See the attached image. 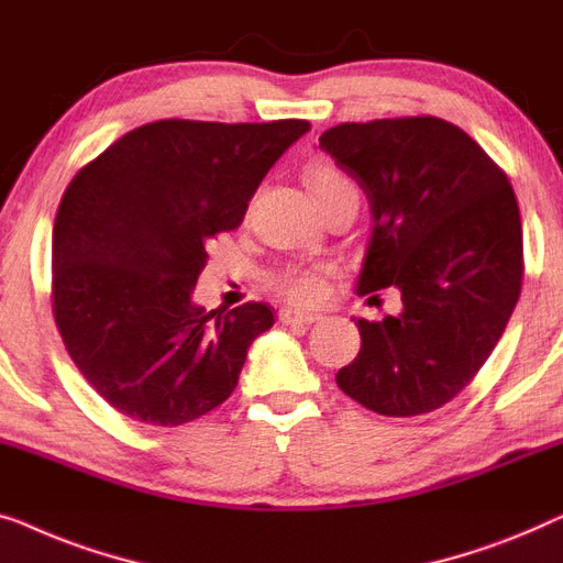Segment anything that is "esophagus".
<instances>
[{
    "label": "esophagus",
    "mask_w": 563,
    "mask_h": 563,
    "mask_svg": "<svg viewBox=\"0 0 563 563\" xmlns=\"http://www.w3.org/2000/svg\"><path fill=\"white\" fill-rule=\"evenodd\" d=\"M278 316H280L283 323H313V321H319V313L298 311V308H280Z\"/></svg>",
    "instance_id": "obj_1"
}]
</instances>
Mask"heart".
I'll return each mask as SVG.
<instances>
[{
    "instance_id": "1",
    "label": "heart",
    "mask_w": 563,
    "mask_h": 563,
    "mask_svg": "<svg viewBox=\"0 0 563 563\" xmlns=\"http://www.w3.org/2000/svg\"><path fill=\"white\" fill-rule=\"evenodd\" d=\"M308 186L313 188L319 203H327L344 191H357L352 180L342 176L336 168H331V165H313V168H308ZM267 283H271L273 292H278L283 300H290L296 306L319 303L323 292H327V278H323L319 267L288 265L273 273Z\"/></svg>"
}]
</instances>
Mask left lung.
Returning a JSON list of instances; mask_svg holds the SVG:
<instances>
[{
    "instance_id": "obj_1",
    "label": "left lung",
    "mask_w": 563,
    "mask_h": 563,
    "mask_svg": "<svg viewBox=\"0 0 563 563\" xmlns=\"http://www.w3.org/2000/svg\"><path fill=\"white\" fill-rule=\"evenodd\" d=\"M321 150L369 199L360 296L400 292V313L357 321L362 346L336 385L379 416L439 410L472 383L522 288V227L508 176L439 117L344 122Z\"/></svg>"
}]
</instances>
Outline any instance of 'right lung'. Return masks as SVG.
<instances>
[{"instance_id":"obj_1","label":"right lung","mask_w":563,"mask_h":563,"mask_svg":"<svg viewBox=\"0 0 563 563\" xmlns=\"http://www.w3.org/2000/svg\"><path fill=\"white\" fill-rule=\"evenodd\" d=\"M306 120H161L86 163L53 224L51 300L70 360L132 421L191 423L234 393L267 303L191 300L211 240L242 224Z\"/></svg>"}]
</instances>
